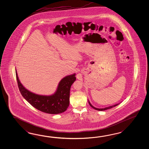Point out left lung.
Segmentation results:
<instances>
[{
	"label": "left lung",
	"instance_id": "obj_1",
	"mask_svg": "<svg viewBox=\"0 0 149 149\" xmlns=\"http://www.w3.org/2000/svg\"><path fill=\"white\" fill-rule=\"evenodd\" d=\"M89 105H90L91 107H92L93 109H96V110H98V111H105V110H106V109H111V108H112L113 107H114V106H117L118 104H116V105H113V106H109V107H106V108H104V109H97L96 107H93V106L90 104L89 102Z\"/></svg>",
	"mask_w": 149,
	"mask_h": 149
}]
</instances>
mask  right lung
<instances>
[{
  "label": "right lung",
  "instance_id": "add662e5",
  "mask_svg": "<svg viewBox=\"0 0 149 149\" xmlns=\"http://www.w3.org/2000/svg\"><path fill=\"white\" fill-rule=\"evenodd\" d=\"M75 74L61 80L56 92L51 96H40L27 90L20 83L16 70V77L22 96L32 106L43 112L57 114L66 111L70 105V89L76 80Z\"/></svg>",
  "mask_w": 149,
  "mask_h": 149
}]
</instances>
